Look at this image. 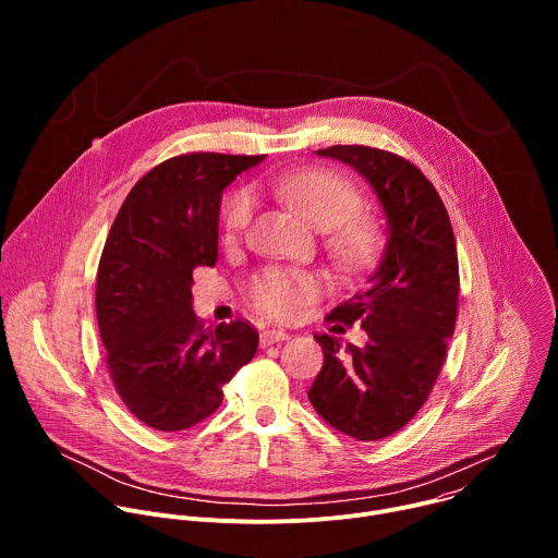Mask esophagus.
Wrapping results in <instances>:
<instances>
[{"label": "esophagus", "instance_id": "obj_1", "mask_svg": "<svg viewBox=\"0 0 558 558\" xmlns=\"http://www.w3.org/2000/svg\"><path fill=\"white\" fill-rule=\"evenodd\" d=\"M287 338H289V333L282 331V329H267V331L260 333V347H271L276 342L287 340Z\"/></svg>", "mask_w": 558, "mask_h": 558}]
</instances>
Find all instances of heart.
<instances>
[{"instance_id":"heart-1","label":"heart","mask_w":558,"mask_h":558,"mask_svg":"<svg viewBox=\"0 0 558 558\" xmlns=\"http://www.w3.org/2000/svg\"><path fill=\"white\" fill-rule=\"evenodd\" d=\"M269 187L315 229H327L325 245L333 265L344 274L362 271L381 247V227L373 216L360 214L362 194L353 181L333 170L284 172ZM254 211L250 190H238L225 207L222 220L229 233H241ZM320 289L308 271L269 267L252 280V302L274 320H289Z\"/></svg>"}]
</instances>
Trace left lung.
<instances>
[{"instance_id":"obj_1","label":"left lung","mask_w":558,"mask_h":558,"mask_svg":"<svg viewBox=\"0 0 558 558\" xmlns=\"http://www.w3.org/2000/svg\"><path fill=\"white\" fill-rule=\"evenodd\" d=\"M360 172L388 220V243L366 289L336 306L327 323H360L364 347L340 353L338 336H315L325 351L308 402L329 426L377 441L404 428L428 400L454 333L459 263L448 211L404 156L366 145L317 149Z\"/></svg>"}]
</instances>
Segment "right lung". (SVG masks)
<instances>
[{
    "label": "right lung",
    "instance_id": "obj_1",
    "mask_svg": "<svg viewBox=\"0 0 558 558\" xmlns=\"http://www.w3.org/2000/svg\"><path fill=\"white\" fill-rule=\"evenodd\" d=\"M265 154L190 151L149 170L123 201L99 260L97 320L128 411L174 433L209 417L222 386L258 349L247 320L207 329L192 271L218 260L222 190Z\"/></svg>",
    "mask_w": 558,
    "mask_h": 558
}]
</instances>
